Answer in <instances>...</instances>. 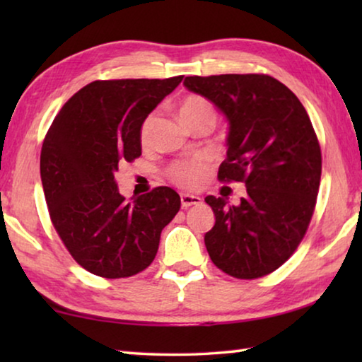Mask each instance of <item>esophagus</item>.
Segmentation results:
<instances>
[{
  "instance_id": "34e87169",
  "label": "esophagus",
  "mask_w": 362,
  "mask_h": 362,
  "mask_svg": "<svg viewBox=\"0 0 362 362\" xmlns=\"http://www.w3.org/2000/svg\"><path fill=\"white\" fill-rule=\"evenodd\" d=\"M180 201H182V207L187 209L189 206H198L201 204V198L198 194H189V193H182L180 194Z\"/></svg>"
}]
</instances>
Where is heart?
Instances as JSON below:
<instances>
[{
  "label": "heart",
  "instance_id": "obj_1",
  "mask_svg": "<svg viewBox=\"0 0 362 362\" xmlns=\"http://www.w3.org/2000/svg\"><path fill=\"white\" fill-rule=\"evenodd\" d=\"M179 115L187 126L192 121L199 119V118H207L212 121L216 119V110H214L212 103L198 95H192V97H187V99H183L179 107ZM155 121H156L155 115H148L145 118L142 127H140V140H142V144H146L150 140ZM206 174H207V164L204 159L201 158L192 159V161H187V163H179L170 169V177H173V180L175 183H179L180 187H189V188L198 187L199 183L204 180Z\"/></svg>",
  "mask_w": 362,
  "mask_h": 362
}]
</instances>
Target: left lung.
Returning a JSON list of instances; mask_svg holds the SVG:
<instances>
[{"label":"left lung","instance_id":"8db88e82","mask_svg":"<svg viewBox=\"0 0 362 362\" xmlns=\"http://www.w3.org/2000/svg\"><path fill=\"white\" fill-rule=\"evenodd\" d=\"M183 86L212 102L228 121L220 180L244 182L238 206L206 196L216 223L204 235L214 265L254 279L293 254L313 216L321 148L297 95L268 75L187 76Z\"/></svg>","mask_w":362,"mask_h":362}]
</instances>
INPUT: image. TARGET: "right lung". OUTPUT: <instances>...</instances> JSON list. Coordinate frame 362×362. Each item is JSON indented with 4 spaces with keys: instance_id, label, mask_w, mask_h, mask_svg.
<instances>
[{
    "instance_id": "obj_1",
    "label": "right lung",
    "mask_w": 362,
    "mask_h": 362,
    "mask_svg": "<svg viewBox=\"0 0 362 362\" xmlns=\"http://www.w3.org/2000/svg\"><path fill=\"white\" fill-rule=\"evenodd\" d=\"M182 78L94 81L69 99L47 131L40 169L54 228L97 276L127 278L148 267L180 209L169 187L127 203L115 174L142 155L140 127Z\"/></svg>"
}]
</instances>
